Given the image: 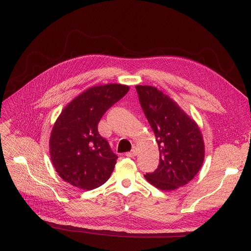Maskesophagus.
Masks as SVG:
<instances>
[{
	"label": "esophagus",
	"mask_w": 251,
	"mask_h": 251,
	"mask_svg": "<svg viewBox=\"0 0 251 251\" xmlns=\"http://www.w3.org/2000/svg\"><path fill=\"white\" fill-rule=\"evenodd\" d=\"M136 155H137V148L136 147H133L132 151L126 153V156H128V157H134Z\"/></svg>",
	"instance_id": "esophagus-1"
}]
</instances>
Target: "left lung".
Wrapping results in <instances>:
<instances>
[{
    "instance_id": "obj_1",
    "label": "left lung",
    "mask_w": 251,
    "mask_h": 251,
    "mask_svg": "<svg viewBox=\"0 0 251 251\" xmlns=\"http://www.w3.org/2000/svg\"><path fill=\"white\" fill-rule=\"evenodd\" d=\"M135 88L160 151L159 167L144 177L164 191L186 185L199 173L204 160V142L199 125L161 90L151 85Z\"/></svg>"
}]
</instances>
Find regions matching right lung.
<instances>
[{"label":"right lung","mask_w":251,"mask_h":251,"mask_svg":"<svg viewBox=\"0 0 251 251\" xmlns=\"http://www.w3.org/2000/svg\"><path fill=\"white\" fill-rule=\"evenodd\" d=\"M129 86L118 83L89 87L62 110L52 126L50 155L58 175L74 187L92 190L113 173L118 156L99 131V122Z\"/></svg>","instance_id":"add662e5"}]
</instances>
